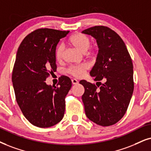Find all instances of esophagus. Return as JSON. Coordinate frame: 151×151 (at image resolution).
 Listing matches in <instances>:
<instances>
[{"mask_svg": "<svg viewBox=\"0 0 151 151\" xmlns=\"http://www.w3.org/2000/svg\"><path fill=\"white\" fill-rule=\"evenodd\" d=\"M78 83H79V81H78L77 79H72V84H73V85L77 84Z\"/></svg>", "mask_w": 151, "mask_h": 151, "instance_id": "obj_1", "label": "esophagus"}]
</instances>
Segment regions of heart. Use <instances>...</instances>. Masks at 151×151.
Returning <instances> with one entry per match:
<instances>
[{"mask_svg":"<svg viewBox=\"0 0 151 151\" xmlns=\"http://www.w3.org/2000/svg\"><path fill=\"white\" fill-rule=\"evenodd\" d=\"M70 43L79 50L81 52L84 53L87 55L92 54V51H88L91 45V40L88 36L83 34H74L70 38ZM64 47L63 45H59L56 47V52H55V57L57 60H60L63 56ZM88 69V65L83 63L79 65H74L70 67L68 70V72L71 75L75 77H81L84 74V72Z\"/></svg>","mask_w":151,"mask_h":151,"instance_id":"1","label":"heart"}]
</instances>
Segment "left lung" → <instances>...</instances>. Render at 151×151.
I'll list each match as a JSON object with an SVG mask.
<instances>
[{"instance_id":"left-lung-1","label":"left lung","mask_w":151,"mask_h":151,"mask_svg":"<svg viewBox=\"0 0 151 151\" xmlns=\"http://www.w3.org/2000/svg\"><path fill=\"white\" fill-rule=\"evenodd\" d=\"M82 33L94 37L99 49L90 72L97 86L86 80L79 82L85 89L81 98L86 115L99 125L109 126L125 115L134 91L131 57L121 37L109 28L93 26Z\"/></svg>"}]
</instances>
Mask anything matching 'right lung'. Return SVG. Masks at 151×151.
<instances>
[{
	"label": "right lung",
	"instance_id": "obj_1",
	"mask_svg": "<svg viewBox=\"0 0 151 151\" xmlns=\"http://www.w3.org/2000/svg\"><path fill=\"white\" fill-rule=\"evenodd\" d=\"M69 32L37 29L24 38L17 51L12 75L15 96L24 116L35 126H53L64 116L71 80L60 77L57 87L45 81L56 70V46Z\"/></svg>",
	"mask_w": 151,
	"mask_h": 151
}]
</instances>
